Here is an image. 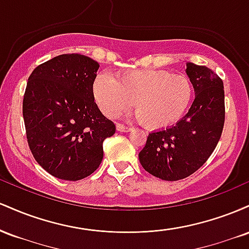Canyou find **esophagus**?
I'll return each mask as SVG.
<instances>
[{"label": "esophagus", "mask_w": 249, "mask_h": 249, "mask_svg": "<svg viewBox=\"0 0 249 249\" xmlns=\"http://www.w3.org/2000/svg\"><path fill=\"white\" fill-rule=\"evenodd\" d=\"M116 128H117V131H119V132H128V131H131L130 127L124 126V125H122V124H117Z\"/></svg>", "instance_id": "34e87169"}]
</instances>
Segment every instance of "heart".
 I'll return each instance as SVG.
<instances>
[{
	"label": "heart",
	"mask_w": 249,
	"mask_h": 249,
	"mask_svg": "<svg viewBox=\"0 0 249 249\" xmlns=\"http://www.w3.org/2000/svg\"><path fill=\"white\" fill-rule=\"evenodd\" d=\"M93 95L105 116L113 118L132 105L148 130H160L182 118L193 97V87L185 75L165 70H128L116 78L99 73Z\"/></svg>",
	"instance_id": "obj_1"
}]
</instances>
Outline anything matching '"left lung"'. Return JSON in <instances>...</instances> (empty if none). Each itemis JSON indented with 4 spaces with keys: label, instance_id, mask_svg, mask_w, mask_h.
Returning a JSON list of instances; mask_svg holds the SVG:
<instances>
[{
    "label": "left lung",
    "instance_id": "obj_1",
    "mask_svg": "<svg viewBox=\"0 0 249 249\" xmlns=\"http://www.w3.org/2000/svg\"><path fill=\"white\" fill-rule=\"evenodd\" d=\"M196 98L184 118L166 130L154 131L139 152L145 171L167 181L187 178L206 162L218 145L225 123L221 78L204 65L186 64Z\"/></svg>",
    "mask_w": 249,
    "mask_h": 249
}]
</instances>
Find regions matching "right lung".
Here are the masks:
<instances>
[{
    "mask_svg": "<svg viewBox=\"0 0 249 249\" xmlns=\"http://www.w3.org/2000/svg\"><path fill=\"white\" fill-rule=\"evenodd\" d=\"M99 64L64 53L38 65L28 78L23 118L35 160L62 180L87 178L101 165L103 142L116 126L93 97Z\"/></svg>",
    "mask_w": 249,
    "mask_h": 249,
    "instance_id": "1",
    "label": "right lung"
}]
</instances>
